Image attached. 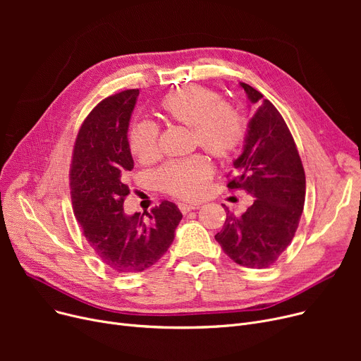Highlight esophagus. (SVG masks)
Wrapping results in <instances>:
<instances>
[{"label":"esophagus","instance_id":"1","mask_svg":"<svg viewBox=\"0 0 361 361\" xmlns=\"http://www.w3.org/2000/svg\"><path fill=\"white\" fill-rule=\"evenodd\" d=\"M178 207H180L181 214H187V212H190V211H196V209H199V206H197V204H185V203H180V204H178Z\"/></svg>","mask_w":361,"mask_h":361}]
</instances>
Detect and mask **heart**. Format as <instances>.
I'll use <instances>...</instances> for the list:
<instances>
[{
	"instance_id": "obj_1",
	"label": "heart",
	"mask_w": 361,
	"mask_h": 361,
	"mask_svg": "<svg viewBox=\"0 0 361 361\" xmlns=\"http://www.w3.org/2000/svg\"><path fill=\"white\" fill-rule=\"evenodd\" d=\"M161 112L173 123L193 130L195 142L219 159L234 157L247 136V121L243 114L225 105L221 94L203 86H187L171 92L159 104ZM131 155L140 162L158 155V128L147 121L133 124L128 130ZM212 166L197 155L166 164L157 176L162 190L181 199L203 196Z\"/></svg>"
}]
</instances>
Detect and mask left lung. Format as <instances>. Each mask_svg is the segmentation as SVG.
<instances>
[{
  "label": "left lung",
  "mask_w": 361,
  "mask_h": 361,
  "mask_svg": "<svg viewBox=\"0 0 361 361\" xmlns=\"http://www.w3.org/2000/svg\"><path fill=\"white\" fill-rule=\"evenodd\" d=\"M250 104H257L247 124L241 155L233 162L230 188L255 197L243 215L226 207L222 230L215 235L224 253L244 268L263 269L287 250L306 197V176L291 133L278 109L255 87L240 83Z\"/></svg>",
  "instance_id": "1"
}]
</instances>
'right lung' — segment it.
Listing matches in <instances>:
<instances>
[{"label":"right lung","instance_id":"right-lung-1","mask_svg":"<svg viewBox=\"0 0 361 361\" xmlns=\"http://www.w3.org/2000/svg\"><path fill=\"white\" fill-rule=\"evenodd\" d=\"M139 89L104 99L85 120L75 139L70 188L75 218L90 247L120 274L142 272L155 264L174 241L183 214L164 200L150 214L124 212L130 190L127 173L135 166L127 133Z\"/></svg>","mask_w":361,"mask_h":361}]
</instances>
